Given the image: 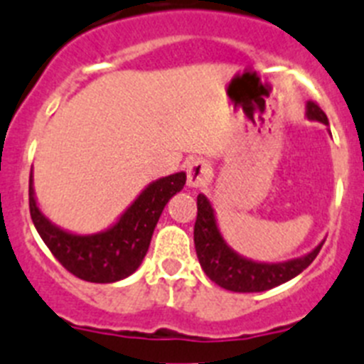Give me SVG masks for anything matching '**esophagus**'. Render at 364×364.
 I'll list each match as a JSON object with an SVG mask.
<instances>
[{"label": "esophagus", "instance_id": "1", "mask_svg": "<svg viewBox=\"0 0 364 364\" xmlns=\"http://www.w3.org/2000/svg\"><path fill=\"white\" fill-rule=\"evenodd\" d=\"M208 176H210V166L207 161L194 159L186 168V185L191 188H200L208 181Z\"/></svg>", "mask_w": 364, "mask_h": 364}]
</instances>
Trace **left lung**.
<instances>
[{"label": "left lung", "instance_id": "obj_1", "mask_svg": "<svg viewBox=\"0 0 364 364\" xmlns=\"http://www.w3.org/2000/svg\"><path fill=\"white\" fill-rule=\"evenodd\" d=\"M309 121L328 124L326 113L315 102L306 104ZM194 243L201 269L214 284L236 293L267 291L300 274L321 251L322 240L308 255L286 262H257L230 247L221 236L213 203L205 194L198 196V218L194 225Z\"/></svg>", "mask_w": 364, "mask_h": 364}]
</instances>
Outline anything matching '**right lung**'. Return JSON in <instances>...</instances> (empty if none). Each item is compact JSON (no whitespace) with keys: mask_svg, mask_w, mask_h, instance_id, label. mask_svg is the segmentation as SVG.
I'll list each match as a JSON object with an SVG mask.
<instances>
[{"mask_svg":"<svg viewBox=\"0 0 364 364\" xmlns=\"http://www.w3.org/2000/svg\"><path fill=\"white\" fill-rule=\"evenodd\" d=\"M185 181V172L156 179L132 201L113 225L93 235H77L53 223L42 213L34 194L31 172V218L38 235L69 273L86 282H119L135 273L143 264L163 208L172 196L183 191Z\"/></svg>","mask_w":364,"mask_h":364,"instance_id":"obj_1","label":"right lung"}]
</instances>
